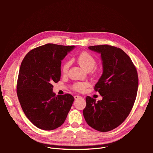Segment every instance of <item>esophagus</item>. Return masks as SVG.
<instances>
[{
  "mask_svg": "<svg viewBox=\"0 0 153 153\" xmlns=\"http://www.w3.org/2000/svg\"><path fill=\"white\" fill-rule=\"evenodd\" d=\"M74 98H75V100H78V99L80 98H81V96H78V95H76V96H74Z\"/></svg>",
  "mask_w": 153,
  "mask_h": 153,
  "instance_id": "1",
  "label": "esophagus"
}]
</instances>
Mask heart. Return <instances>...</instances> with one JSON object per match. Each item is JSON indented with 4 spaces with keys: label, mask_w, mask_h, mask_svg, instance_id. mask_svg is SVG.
Listing matches in <instances>:
<instances>
[{
    "label": "heart",
    "mask_w": 153,
    "mask_h": 153,
    "mask_svg": "<svg viewBox=\"0 0 153 153\" xmlns=\"http://www.w3.org/2000/svg\"><path fill=\"white\" fill-rule=\"evenodd\" d=\"M77 62L80 66L84 68L87 71H91L93 69L96 64L95 58L92 55L87 52H82L77 57ZM70 66V62L69 61L64 64L62 68L63 74H66ZM89 86V83L87 82H78L73 85V88L78 92H83L85 90L86 88Z\"/></svg>",
    "instance_id": "b5f03b06"
}]
</instances>
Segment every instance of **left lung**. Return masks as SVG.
Returning a JSON list of instances; mask_svg holds the SVG:
<instances>
[{"label":"left lung","instance_id":"left-lung-1","mask_svg":"<svg viewBox=\"0 0 153 153\" xmlns=\"http://www.w3.org/2000/svg\"><path fill=\"white\" fill-rule=\"evenodd\" d=\"M89 49L101 54L103 73L94 89L103 99L96 101L87 96L83 114L91 128L109 131L121 124L131 112L137 94L138 74L131 59L121 48L103 45Z\"/></svg>","mask_w":153,"mask_h":153}]
</instances>
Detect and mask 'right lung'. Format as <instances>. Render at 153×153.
Returning a JSON list of instances; mask_svg holds the SVG:
<instances>
[{
  "mask_svg": "<svg viewBox=\"0 0 153 153\" xmlns=\"http://www.w3.org/2000/svg\"><path fill=\"white\" fill-rule=\"evenodd\" d=\"M75 47L46 44L30 50L22 62L18 98L26 117L39 129L61 126L75 100L69 94L55 96L52 85L61 79V61Z\"/></svg>",
  "mask_w": 153,
  "mask_h": 153,
  "instance_id": "right-lung-1",
  "label": "right lung"
}]
</instances>
